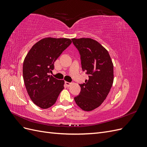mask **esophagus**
I'll return each instance as SVG.
<instances>
[{"instance_id": "esophagus-1", "label": "esophagus", "mask_w": 147, "mask_h": 147, "mask_svg": "<svg viewBox=\"0 0 147 147\" xmlns=\"http://www.w3.org/2000/svg\"><path fill=\"white\" fill-rule=\"evenodd\" d=\"M65 85H66L67 86V87L70 86L71 84H72V83H70V82H65Z\"/></svg>"}]
</instances>
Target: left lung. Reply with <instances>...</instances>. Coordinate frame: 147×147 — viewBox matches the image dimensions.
Wrapping results in <instances>:
<instances>
[{
  "label": "left lung",
  "instance_id": "8db88e82",
  "mask_svg": "<svg viewBox=\"0 0 147 147\" xmlns=\"http://www.w3.org/2000/svg\"><path fill=\"white\" fill-rule=\"evenodd\" d=\"M80 55L82 68L89 80L80 84V94L74 97L77 105L84 111L99 107L109 94L113 82V64L108 51L90 38H72Z\"/></svg>",
  "mask_w": 147,
  "mask_h": 147
}]
</instances>
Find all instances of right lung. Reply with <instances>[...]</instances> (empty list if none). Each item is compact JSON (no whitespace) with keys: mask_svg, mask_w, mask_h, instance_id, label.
Wrapping results in <instances>:
<instances>
[{"mask_svg":"<svg viewBox=\"0 0 147 147\" xmlns=\"http://www.w3.org/2000/svg\"><path fill=\"white\" fill-rule=\"evenodd\" d=\"M72 43L66 38H44L31 48L23 63V75L30 99L39 107L46 109L55 104L64 89V81L49 74L54 63Z\"/></svg>","mask_w":147,"mask_h":147,"instance_id":"right-lung-1","label":"right lung"}]
</instances>
